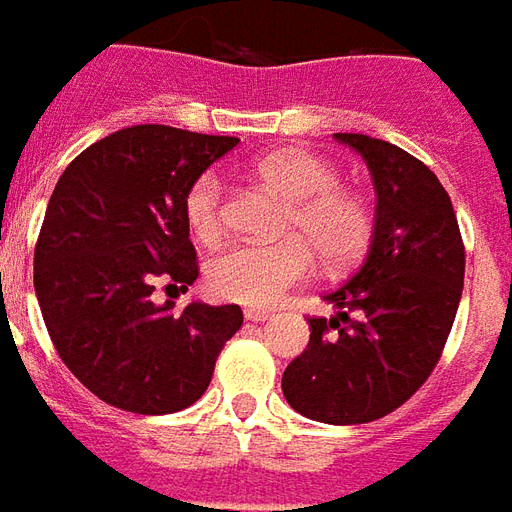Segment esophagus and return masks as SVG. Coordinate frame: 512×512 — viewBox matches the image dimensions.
I'll list each match as a JSON object with an SVG mask.
<instances>
[{
  "instance_id": "34e87169",
  "label": "esophagus",
  "mask_w": 512,
  "mask_h": 512,
  "mask_svg": "<svg viewBox=\"0 0 512 512\" xmlns=\"http://www.w3.org/2000/svg\"><path fill=\"white\" fill-rule=\"evenodd\" d=\"M242 316H245V322H267L272 313L267 308H245Z\"/></svg>"
}]
</instances>
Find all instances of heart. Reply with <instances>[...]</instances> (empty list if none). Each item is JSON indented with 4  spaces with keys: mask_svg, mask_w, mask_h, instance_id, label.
I'll use <instances>...</instances> for the list:
<instances>
[{
    "mask_svg": "<svg viewBox=\"0 0 512 512\" xmlns=\"http://www.w3.org/2000/svg\"><path fill=\"white\" fill-rule=\"evenodd\" d=\"M253 174L289 199L281 242H240L207 267L210 289L240 305H272L316 267L313 248L327 264H349L371 237V212L360 196L338 188V171L302 149H278L253 163ZM193 237L215 242L226 229V188L218 174H201L185 196Z\"/></svg>",
    "mask_w": 512,
    "mask_h": 512,
    "instance_id": "b5f03b06",
    "label": "heart"
}]
</instances>
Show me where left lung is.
Masks as SVG:
<instances>
[{
	"label": "left lung",
	"instance_id": "1",
	"mask_svg": "<svg viewBox=\"0 0 512 512\" xmlns=\"http://www.w3.org/2000/svg\"><path fill=\"white\" fill-rule=\"evenodd\" d=\"M335 138L371 171L374 237L360 270L324 294L338 313L308 319V349L281 387L294 412L357 425L406 404L439 363L464 292V240L453 201L425 163L382 138Z\"/></svg>",
	"mask_w": 512,
	"mask_h": 512
}]
</instances>
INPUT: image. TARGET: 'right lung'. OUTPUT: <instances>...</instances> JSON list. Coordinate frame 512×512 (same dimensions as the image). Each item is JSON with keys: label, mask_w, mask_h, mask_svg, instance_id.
Returning <instances> with one entry per match:
<instances>
[{"label": "right lung", "mask_w": 512, "mask_h": 512, "mask_svg": "<svg viewBox=\"0 0 512 512\" xmlns=\"http://www.w3.org/2000/svg\"><path fill=\"white\" fill-rule=\"evenodd\" d=\"M169 125H133L78 155L48 201L35 245V292L62 363L100 401L171 414L210 387L240 305L152 302L155 281L199 278L185 196L237 147Z\"/></svg>", "instance_id": "right-lung-1"}]
</instances>
